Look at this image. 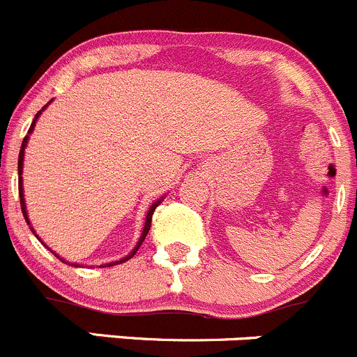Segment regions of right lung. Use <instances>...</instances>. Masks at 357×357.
<instances>
[{"instance_id": "right-lung-1", "label": "right lung", "mask_w": 357, "mask_h": 357, "mask_svg": "<svg viewBox=\"0 0 357 357\" xmlns=\"http://www.w3.org/2000/svg\"><path fill=\"white\" fill-rule=\"evenodd\" d=\"M45 107H47V105H45ZM43 107V109H45ZM43 109H41V111H43ZM41 111L38 112L36 114V118H34V121H33V125H31V128H29V133L33 132V128H34V123H36V119H38V116L41 114ZM27 139H29V137H26V139H24V142H22V147H20V153H19V196H20V206H22V213H24V218H26V222L27 224H29V218H27V211H26V204H24V190H22V178H20V175H22V163H24V149H26V146H27ZM161 203V199L160 201H156V203L153 204V206L149 208V211H147V218H146V225H144V231H142V236H140V239H139V243H137V246H135V250H133L132 253H130L128 257H125V259H121L119 260V262H112V264H107V267L109 266H116V264H121V262H125V260H128V259H132L133 255H135L137 253V250L140 248V245H142L144 243V239H146V236H147V232H149V229H151V220H153V213H154V210H156V206L158 204ZM34 232V231H33ZM59 257V255H57ZM74 267H77L76 264H73Z\"/></svg>"}]
</instances>
